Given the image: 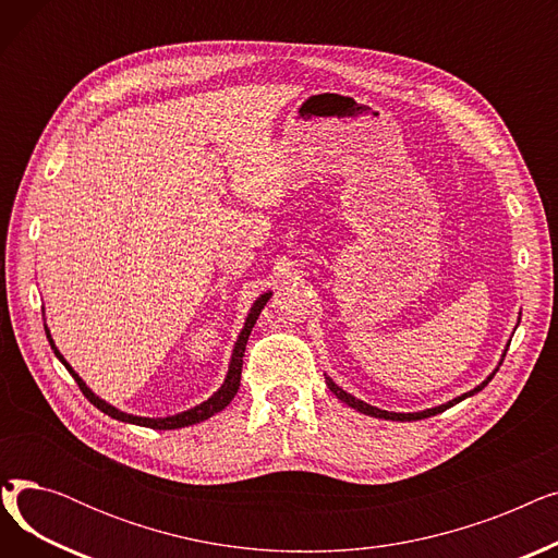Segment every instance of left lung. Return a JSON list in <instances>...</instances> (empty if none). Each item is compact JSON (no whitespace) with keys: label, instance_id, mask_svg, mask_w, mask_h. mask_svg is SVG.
<instances>
[{"label":"left lung","instance_id":"left-lung-1","mask_svg":"<svg viewBox=\"0 0 558 558\" xmlns=\"http://www.w3.org/2000/svg\"><path fill=\"white\" fill-rule=\"evenodd\" d=\"M495 375V373H493ZM493 375L486 379V383H482L475 391H471V393H463V396H459V398H454V400H450L448 404H441V407H434V409H425V412H418V414H393V412H385V409H377V407H371V404H366V402H362V400H357V398H353L350 393H345L343 389H339L330 377H326V383H328V389L341 400V402H345L348 407H353V409H357V412H362V414H368V416H375V418H387V421H421V418H429V416H436V414H441V412H446V409H450L452 404H457V402H461L463 398H468V396H473V393H477V391H482L490 379H493Z\"/></svg>","mask_w":558,"mask_h":558}]
</instances>
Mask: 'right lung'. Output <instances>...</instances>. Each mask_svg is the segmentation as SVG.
I'll return each instance as SVG.
<instances>
[{
	"label": "right lung",
	"instance_id": "1",
	"mask_svg": "<svg viewBox=\"0 0 558 558\" xmlns=\"http://www.w3.org/2000/svg\"><path fill=\"white\" fill-rule=\"evenodd\" d=\"M269 299H271V294H264V296H259V299L255 301V305L251 307V314H248V318H246V326H244V330H242V335H240L238 343H234V353H232L230 368H228L226 383L221 385V389H219L213 398H208L205 402L196 404L194 409H187V412H183V414H175V416H169V418H142V416H131V414L120 412V409L110 407V404H108V402H104L101 398H97L90 389L85 387L83 379L72 371V366L65 362V357H63L61 353H58L56 345H53V341H51V337H49V330H47V328H45V332H47V339H49V343H51V350L56 353V357L65 364V368H68V371L72 373V377L76 379V385H78L81 393H83L87 400H90L97 409H101L104 414H108L110 418H117V421L133 423V425H142V427H151V429H179V427H187V425H194V423H201V421H208L210 416H215L217 412H221L223 407H228V404H230V400L234 398V393H238V389H240V379H242V362H244L246 341H248V335H251V330H253V326H255V320H257L259 312L264 310V305H267V301H269Z\"/></svg>",
	"mask_w": 558,
	"mask_h": 558
}]
</instances>
